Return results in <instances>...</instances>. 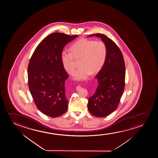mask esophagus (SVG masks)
I'll return each mask as SVG.
<instances>
[{"label": "esophagus", "mask_w": 158, "mask_h": 158, "mask_svg": "<svg viewBox=\"0 0 158 158\" xmlns=\"http://www.w3.org/2000/svg\"><path fill=\"white\" fill-rule=\"evenodd\" d=\"M76 89H77V91H78V90H79L80 89H81V86H78L77 87Z\"/></svg>", "instance_id": "esophagus-1"}]
</instances>
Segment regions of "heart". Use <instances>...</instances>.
Wrapping results in <instances>:
<instances>
[{"label": "heart", "mask_w": 158, "mask_h": 158, "mask_svg": "<svg viewBox=\"0 0 158 158\" xmlns=\"http://www.w3.org/2000/svg\"><path fill=\"white\" fill-rule=\"evenodd\" d=\"M71 52L63 51L61 61L63 67L69 74L76 69V59H79V66L74 74L76 80H84L99 71L106 60L107 50L105 44L102 41L82 39L73 44L70 48Z\"/></svg>", "instance_id": "obj_1"}]
</instances>
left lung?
Here are the masks:
<instances>
[{
	"instance_id": "left-lung-1",
	"label": "left lung",
	"mask_w": 158,
	"mask_h": 158,
	"mask_svg": "<svg viewBox=\"0 0 158 158\" xmlns=\"http://www.w3.org/2000/svg\"><path fill=\"white\" fill-rule=\"evenodd\" d=\"M100 38L105 44L107 53L103 66L95 76L98 81L95 93L89 98L88 110L97 117H105L114 112L123 94L125 65L121 51L105 35L94 34L87 37Z\"/></svg>"
}]
</instances>
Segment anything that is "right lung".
<instances>
[{"label":"right lung","mask_w":158,"mask_h":158,"mask_svg":"<svg viewBox=\"0 0 158 158\" xmlns=\"http://www.w3.org/2000/svg\"><path fill=\"white\" fill-rule=\"evenodd\" d=\"M78 35L53 33L39 43L28 64V87L37 108L52 118L67 110L69 102L65 94V81L69 78L61 61L67 44Z\"/></svg>","instance_id":"1"}]
</instances>
